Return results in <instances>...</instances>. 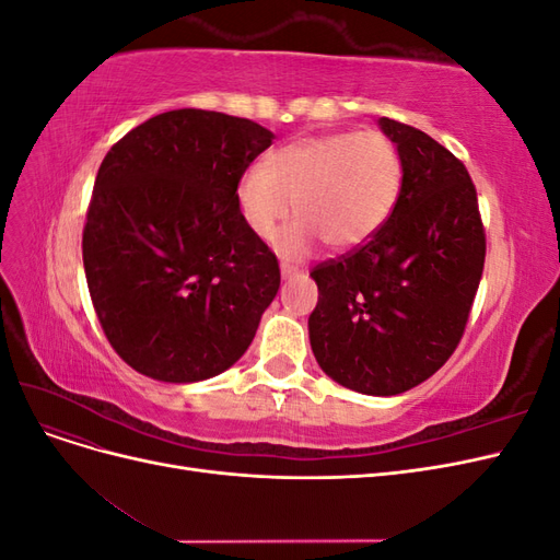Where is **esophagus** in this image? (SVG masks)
Segmentation results:
<instances>
[{"label": "esophagus", "instance_id": "esophagus-1", "mask_svg": "<svg viewBox=\"0 0 560 560\" xmlns=\"http://www.w3.org/2000/svg\"><path fill=\"white\" fill-rule=\"evenodd\" d=\"M299 273H301V270H299V268H294V266H290V264H282V266H280V276H282V280L299 278Z\"/></svg>", "mask_w": 560, "mask_h": 560}]
</instances>
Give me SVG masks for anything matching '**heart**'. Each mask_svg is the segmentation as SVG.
I'll return each mask as SVG.
<instances>
[{
	"label": "heart",
	"instance_id": "b5f03b06",
	"mask_svg": "<svg viewBox=\"0 0 560 560\" xmlns=\"http://www.w3.org/2000/svg\"><path fill=\"white\" fill-rule=\"evenodd\" d=\"M404 184V161L381 130L303 135L249 165L235 200L247 229L268 241L287 214H299L276 238L280 254L306 257L322 238L331 249L360 247L389 222Z\"/></svg>",
	"mask_w": 560,
	"mask_h": 560
}]
</instances>
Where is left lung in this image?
Listing matches in <instances>:
<instances>
[{"mask_svg": "<svg viewBox=\"0 0 560 560\" xmlns=\"http://www.w3.org/2000/svg\"><path fill=\"white\" fill-rule=\"evenodd\" d=\"M378 126L404 161L399 202L374 238L311 270L319 296L308 334L327 376L389 397L428 381L460 343L486 231L460 159L413 126Z\"/></svg>", "mask_w": 560, "mask_h": 560, "instance_id": "8db88e82", "label": "left lung"}]
</instances>
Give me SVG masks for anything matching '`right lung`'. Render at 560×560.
Listing matches in <instances>:
<instances>
[{
	"mask_svg": "<svg viewBox=\"0 0 560 560\" xmlns=\"http://www.w3.org/2000/svg\"><path fill=\"white\" fill-rule=\"evenodd\" d=\"M273 138L249 118L173 109L107 151L83 268L107 341L140 374L206 381L249 348L280 268L243 222L235 189Z\"/></svg>",
	"mask_w": 560,
	"mask_h": 560,
	"instance_id": "add662e5",
	"label": "right lung"
}]
</instances>
